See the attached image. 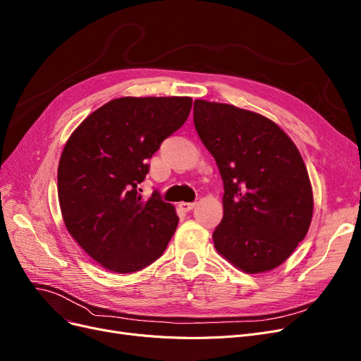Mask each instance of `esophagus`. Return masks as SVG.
<instances>
[{
	"mask_svg": "<svg viewBox=\"0 0 361 361\" xmlns=\"http://www.w3.org/2000/svg\"><path fill=\"white\" fill-rule=\"evenodd\" d=\"M196 207V202H181L180 208L184 211H192Z\"/></svg>",
	"mask_w": 361,
	"mask_h": 361,
	"instance_id": "obj_1",
	"label": "esophagus"
}]
</instances>
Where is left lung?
Wrapping results in <instances>:
<instances>
[{"label":"left lung","mask_w":361,"mask_h":361,"mask_svg":"<svg viewBox=\"0 0 361 361\" xmlns=\"http://www.w3.org/2000/svg\"><path fill=\"white\" fill-rule=\"evenodd\" d=\"M193 121L224 184L215 249L249 274L276 269L304 240L312 218L300 152L273 121L233 104L195 100Z\"/></svg>","instance_id":"1"}]
</instances>
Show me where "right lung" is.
<instances>
[{"instance_id": "add662e5", "label": "right lung", "mask_w": 361, "mask_h": 361, "mask_svg": "<svg viewBox=\"0 0 361 361\" xmlns=\"http://www.w3.org/2000/svg\"><path fill=\"white\" fill-rule=\"evenodd\" d=\"M190 97H121L82 121L61 152L57 192L71 236L102 267L125 274L158 259L174 234L176 208L138 184L164 140L187 121Z\"/></svg>"}]
</instances>
